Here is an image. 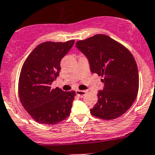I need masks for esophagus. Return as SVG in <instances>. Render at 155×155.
<instances>
[{
    "mask_svg": "<svg viewBox=\"0 0 155 155\" xmlns=\"http://www.w3.org/2000/svg\"><path fill=\"white\" fill-rule=\"evenodd\" d=\"M76 93L79 97H83L86 94V91H84V90H76Z\"/></svg>",
    "mask_w": 155,
    "mask_h": 155,
    "instance_id": "1",
    "label": "esophagus"
}]
</instances>
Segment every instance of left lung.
Listing matches in <instances>:
<instances>
[{
	"mask_svg": "<svg viewBox=\"0 0 155 155\" xmlns=\"http://www.w3.org/2000/svg\"><path fill=\"white\" fill-rule=\"evenodd\" d=\"M76 48L88 59L90 70L103 76L104 88L90 112L96 117L113 120L125 114L139 91L136 61L124 46L105 35H95L76 42Z\"/></svg>",
	"mask_w": 155,
	"mask_h": 155,
	"instance_id": "8db88e82",
	"label": "left lung"
}]
</instances>
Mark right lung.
<instances>
[{
    "label": "right lung",
    "mask_w": 155,
    "mask_h": 155,
    "mask_svg": "<svg viewBox=\"0 0 155 155\" xmlns=\"http://www.w3.org/2000/svg\"><path fill=\"white\" fill-rule=\"evenodd\" d=\"M74 42L41 43L24 62L19 79V99L25 110L39 124L53 125L70 116L76 92L52 88L51 84L59 76L61 60Z\"/></svg>",
    "instance_id": "obj_1"
}]
</instances>
